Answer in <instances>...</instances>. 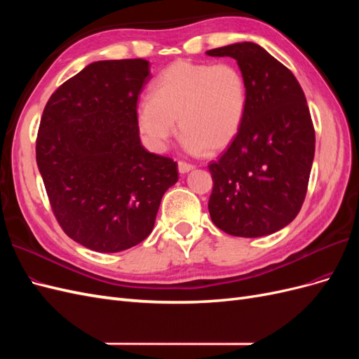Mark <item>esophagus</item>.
I'll use <instances>...</instances> for the list:
<instances>
[{
  "label": "esophagus",
  "instance_id": "34e87169",
  "mask_svg": "<svg viewBox=\"0 0 359 359\" xmlns=\"http://www.w3.org/2000/svg\"><path fill=\"white\" fill-rule=\"evenodd\" d=\"M194 166L190 165V163H186V161H178V170L180 173H189L190 170H193Z\"/></svg>",
  "mask_w": 359,
  "mask_h": 359
}]
</instances>
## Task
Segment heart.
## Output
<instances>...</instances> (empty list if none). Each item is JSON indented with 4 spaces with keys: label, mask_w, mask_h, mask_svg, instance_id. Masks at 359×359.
Instances as JSON below:
<instances>
[{
    "label": "heart",
    "mask_w": 359,
    "mask_h": 359,
    "mask_svg": "<svg viewBox=\"0 0 359 359\" xmlns=\"http://www.w3.org/2000/svg\"><path fill=\"white\" fill-rule=\"evenodd\" d=\"M248 111V82L231 62L178 60L157 78L151 100L139 104L136 119L149 145L163 149L178 121L191 154H215L241 133Z\"/></svg>",
    "instance_id": "heart-1"
}]
</instances>
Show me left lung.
Masks as SVG:
<instances>
[{"instance_id": "1", "label": "left lung", "mask_w": 359, "mask_h": 359, "mask_svg": "<svg viewBox=\"0 0 359 359\" xmlns=\"http://www.w3.org/2000/svg\"><path fill=\"white\" fill-rule=\"evenodd\" d=\"M231 57L248 82L241 133L210 163L212 223L233 236L257 238L283 229L306 199L314 157V128L293 73L256 43L206 52Z\"/></svg>"}]
</instances>
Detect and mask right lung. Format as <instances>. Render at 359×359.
<instances>
[{
  "mask_svg": "<svg viewBox=\"0 0 359 359\" xmlns=\"http://www.w3.org/2000/svg\"><path fill=\"white\" fill-rule=\"evenodd\" d=\"M151 79L142 58L97 61L50 95L36 140L40 175L61 229L100 253L142 243L178 165L139 137L137 97Z\"/></svg>",
  "mask_w": 359,
  "mask_h": 359,
  "instance_id": "1",
  "label": "right lung"
}]
</instances>
